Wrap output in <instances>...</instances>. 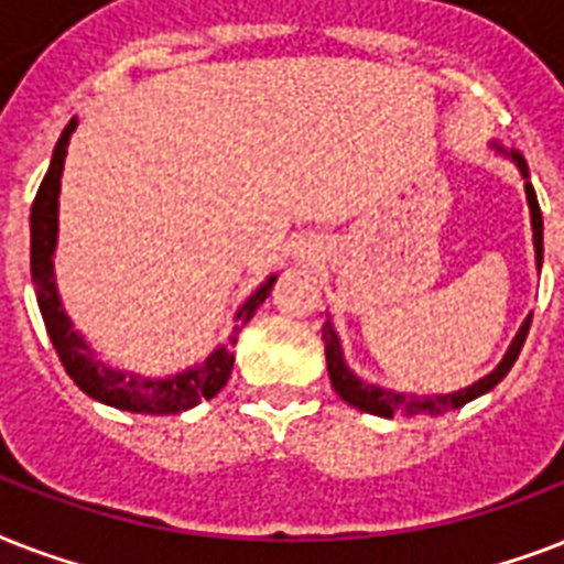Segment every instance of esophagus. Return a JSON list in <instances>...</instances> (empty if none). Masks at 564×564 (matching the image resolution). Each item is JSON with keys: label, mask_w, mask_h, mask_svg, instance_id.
Here are the masks:
<instances>
[{"label": "esophagus", "mask_w": 564, "mask_h": 564, "mask_svg": "<svg viewBox=\"0 0 564 564\" xmlns=\"http://www.w3.org/2000/svg\"><path fill=\"white\" fill-rule=\"evenodd\" d=\"M299 257H301V260H304V257H310V248H301Z\"/></svg>", "instance_id": "obj_1"}]
</instances>
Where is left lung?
<instances>
[{"label": "left lung", "mask_w": 564, "mask_h": 564, "mask_svg": "<svg viewBox=\"0 0 564 564\" xmlns=\"http://www.w3.org/2000/svg\"><path fill=\"white\" fill-rule=\"evenodd\" d=\"M498 149L500 154H509L512 161L518 163V170L524 178L527 175V163L524 158L518 152H503V145L491 143ZM527 189V204H530V219H533V246H535V263L542 269V254H544V237H542V210H539V198H535V189L533 184L527 181L524 184ZM530 322H533V313L524 318V325L521 330L516 334L512 345H509V351L503 354V360L500 366L491 375L480 377L477 383H471L468 389H459V392H451V394H406V392H392V389H383V386H375V383H362L360 377L354 375L348 366H345V357H343V345H339V336H336L334 325H330V318L325 322L322 327V339H325V357H327V375H330V383H334L336 394L343 398L345 403H351L357 410L362 412H371V415H383V419H394V415H445L451 410H459L465 406L468 401L474 398H480L486 394L489 389L503 380L509 375V369L516 366L518 354L524 348V339L530 334Z\"/></svg>", "instance_id": "obj_1"}]
</instances>
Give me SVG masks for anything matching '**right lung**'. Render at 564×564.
Segmentation results:
<instances>
[{
  "label": "right lung",
  "mask_w": 564,
  "mask_h": 564,
  "mask_svg": "<svg viewBox=\"0 0 564 564\" xmlns=\"http://www.w3.org/2000/svg\"><path fill=\"white\" fill-rule=\"evenodd\" d=\"M78 119H69V126L64 128V134L57 140L55 152H52V163L43 184H40L34 204H31V281H34V292H37L40 313L46 322L48 339L55 345L57 357L64 362L66 375L73 377L75 386L84 394H90L93 401L108 403L117 410L128 412H149V415H175L202 401H210L213 394L219 392L221 386L228 383L230 369H234V354L228 345L213 348V354L204 362H198L195 369L181 371V375L170 377H140L131 371H119L96 360V354L84 336L78 334L64 313V304L57 299L55 286V254L57 246V195H61V175H64V158L69 137H73ZM278 274H272L263 286H257L251 299L237 310L239 322H248L254 316V310L269 299ZM230 345H237V336H230Z\"/></svg>",
  "instance_id": "add662e5"
}]
</instances>
